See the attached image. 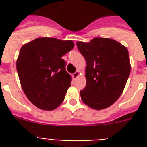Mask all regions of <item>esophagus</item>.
<instances>
[{"instance_id": "esophagus-1", "label": "esophagus", "mask_w": 147, "mask_h": 147, "mask_svg": "<svg viewBox=\"0 0 147 147\" xmlns=\"http://www.w3.org/2000/svg\"><path fill=\"white\" fill-rule=\"evenodd\" d=\"M79 76H80V71H76V72L73 74V77H74V79H76Z\"/></svg>"}]
</instances>
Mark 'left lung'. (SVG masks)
I'll list each match as a JSON object with an SVG mask.
<instances>
[{"label": "left lung", "instance_id": "left-lung-1", "mask_svg": "<svg viewBox=\"0 0 147 147\" xmlns=\"http://www.w3.org/2000/svg\"><path fill=\"white\" fill-rule=\"evenodd\" d=\"M76 45L87 62L82 100L94 110L107 108L119 99L130 74L128 50L116 40L104 37L78 41Z\"/></svg>", "mask_w": 147, "mask_h": 147}]
</instances>
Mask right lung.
<instances>
[{
	"label": "right lung",
	"instance_id": "right-lung-1",
	"mask_svg": "<svg viewBox=\"0 0 147 147\" xmlns=\"http://www.w3.org/2000/svg\"><path fill=\"white\" fill-rule=\"evenodd\" d=\"M74 47L72 40L39 37L20 49L16 62L20 85L39 109L55 110L64 101L72 77L61 57Z\"/></svg>",
	"mask_w": 147,
	"mask_h": 147
}]
</instances>
